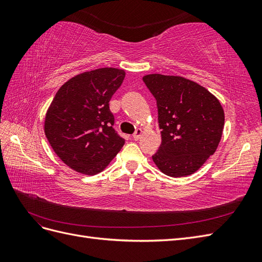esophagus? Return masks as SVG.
I'll use <instances>...</instances> for the list:
<instances>
[{"label": "esophagus", "mask_w": 262, "mask_h": 262, "mask_svg": "<svg viewBox=\"0 0 262 262\" xmlns=\"http://www.w3.org/2000/svg\"><path fill=\"white\" fill-rule=\"evenodd\" d=\"M142 131L141 129H138L136 132H134V134H133V139L136 140V141H138V140H140V138H141V136H142Z\"/></svg>", "instance_id": "34e87169"}]
</instances>
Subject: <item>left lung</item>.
Listing matches in <instances>:
<instances>
[{
	"instance_id": "1",
	"label": "left lung",
	"mask_w": 262,
	"mask_h": 262,
	"mask_svg": "<svg viewBox=\"0 0 262 262\" xmlns=\"http://www.w3.org/2000/svg\"><path fill=\"white\" fill-rule=\"evenodd\" d=\"M143 82L156 99L162 143L152 156L165 175L195 172L215 152L224 110L207 89L181 76L148 74Z\"/></svg>"
}]
</instances>
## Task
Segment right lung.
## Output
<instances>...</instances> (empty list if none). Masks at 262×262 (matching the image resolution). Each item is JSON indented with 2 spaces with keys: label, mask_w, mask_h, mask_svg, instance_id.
Returning a JSON list of instances; mask_svg holds the SVG:
<instances>
[{
  "label": "right lung",
  "mask_w": 262,
  "mask_h": 262,
  "mask_svg": "<svg viewBox=\"0 0 262 262\" xmlns=\"http://www.w3.org/2000/svg\"><path fill=\"white\" fill-rule=\"evenodd\" d=\"M123 70L102 68L63 84L46 114L45 133L54 153L84 175L104 170L124 144L114 129L109 101L124 80Z\"/></svg>",
  "instance_id": "add662e5"
}]
</instances>
